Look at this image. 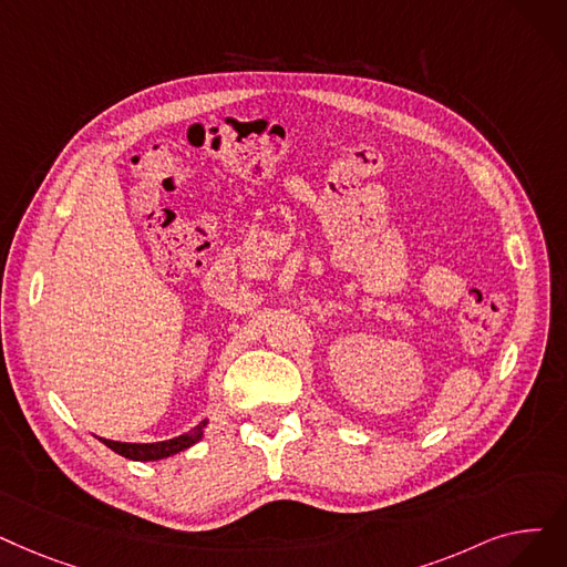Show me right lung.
Instances as JSON below:
<instances>
[{
  "label": "right lung",
  "mask_w": 567,
  "mask_h": 567,
  "mask_svg": "<svg viewBox=\"0 0 567 567\" xmlns=\"http://www.w3.org/2000/svg\"><path fill=\"white\" fill-rule=\"evenodd\" d=\"M204 426L206 422H202L199 426H194L192 431H187L185 435L178 437H171L164 442H147V445H136V442H115V440H104L100 437L106 447H111L115 454L132 458V461H159L166 456H174L202 440L204 435Z\"/></svg>",
  "instance_id": "add662e5"
}]
</instances>
